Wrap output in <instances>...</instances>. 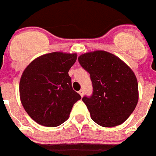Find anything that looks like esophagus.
Instances as JSON below:
<instances>
[{"mask_svg": "<svg viewBox=\"0 0 156 156\" xmlns=\"http://www.w3.org/2000/svg\"><path fill=\"white\" fill-rule=\"evenodd\" d=\"M79 94H80L81 97H83V94H84V91H83V90H79Z\"/></svg>", "mask_w": 156, "mask_h": 156, "instance_id": "esophagus-1", "label": "esophagus"}]
</instances>
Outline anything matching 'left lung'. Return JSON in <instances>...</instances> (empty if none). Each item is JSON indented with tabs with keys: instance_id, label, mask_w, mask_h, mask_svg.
<instances>
[{
	"instance_id": "1",
	"label": "left lung",
	"mask_w": 156,
	"mask_h": 156,
	"mask_svg": "<svg viewBox=\"0 0 156 156\" xmlns=\"http://www.w3.org/2000/svg\"><path fill=\"white\" fill-rule=\"evenodd\" d=\"M78 61L89 73L92 82V94L82 98L92 120L104 127L126 121L138 101L137 78L131 69L104 51L83 54Z\"/></svg>"
}]
</instances>
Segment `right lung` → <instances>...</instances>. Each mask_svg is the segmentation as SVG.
<instances>
[{
	"label": "right lung",
	"instance_id": "obj_1",
	"mask_svg": "<svg viewBox=\"0 0 156 156\" xmlns=\"http://www.w3.org/2000/svg\"><path fill=\"white\" fill-rule=\"evenodd\" d=\"M76 58V54H47L34 60L23 72L20 99L26 112L37 123L49 127L61 125L81 98L73 89L68 73Z\"/></svg>",
	"mask_w": 156,
	"mask_h": 156
}]
</instances>
